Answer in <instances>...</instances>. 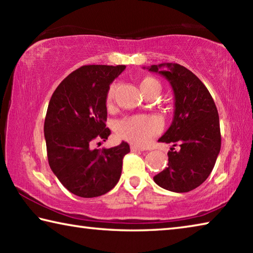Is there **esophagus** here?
I'll return each mask as SVG.
<instances>
[{"label": "esophagus", "instance_id": "obj_1", "mask_svg": "<svg viewBox=\"0 0 253 253\" xmlns=\"http://www.w3.org/2000/svg\"><path fill=\"white\" fill-rule=\"evenodd\" d=\"M130 149H131L132 152H142V151H144V148H143V147L137 146V145H131V146H130Z\"/></svg>", "mask_w": 253, "mask_h": 253}]
</instances>
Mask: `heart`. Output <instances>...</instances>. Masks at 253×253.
<instances>
[{
    "label": "heart",
    "instance_id": "1",
    "mask_svg": "<svg viewBox=\"0 0 253 253\" xmlns=\"http://www.w3.org/2000/svg\"><path fill=\"white\" fill-rule=\"evenodd\" d=\"M161 83L154 77H144L140 81V89L144 95L149 92H160ZM116 92V84H111L108 92H107V104L110 105L115 98ZM162 124L160 119L155 116H147V115H136V116L126 117L117 123V132L124 138L130 142L143 145L146 144L153 136H155L161 130Z\"/></svg>",
    "mask_w": 253,
    "mask_h": 253
}]
</instances>
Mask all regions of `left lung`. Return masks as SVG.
Listing matches in <instances>:
<instances>
[{"label": "left lung", "instance_id": "8db88e82", "mask_svg": "<svg viewBox=\"0 0 253 253\" xmlns=\"http://www.w3.org/2000/svg\"><path fill=\"white\" fill-rule=\"evenodd\" d=\"M168 67L160 71V67ZM149 71L168 79L175 96V113L162 143L179 145L170 148L169 168L154 176L165 190L185 193L200 186L211 174L221 148L219 114L211 93L193 72L177 63L154 65Z\"/></svg>", "mask_w": 253, "mask_h": 253}]
</instances>
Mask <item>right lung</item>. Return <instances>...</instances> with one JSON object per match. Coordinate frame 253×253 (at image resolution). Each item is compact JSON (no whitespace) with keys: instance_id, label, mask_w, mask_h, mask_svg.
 Here are the masks:
<instances>
[{"instance_id":"add662e5","label":"right lung","mask_w":253,"mask_h":253,"mask_svg":"<svg viewBox=\"0 0 253 253\" xmlns=\"http://www.w3.org/2000/svg\"><path fill=\"white\" fill-rule=\"evenodd\" d=\"M125 66H83L61 81L51 97L44 121L49 165L68 191L81 198L106 194L118 183L123 158L130 152L123 142L92 149L110 135L106 127L109 84Z\"/></svg>"}]
</instances>
